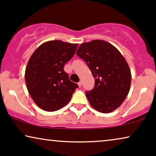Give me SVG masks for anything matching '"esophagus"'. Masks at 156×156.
Masks as SVG:
<instances>
[{
	"instance_id": "1",
	"label": "esophagus",
	"mask_w": 156,
	"mask_h": 156,
	"mask_svg": "<svg viewBox=\"0 0 156 156\" xmlns=\"http://www.w3.org/2000/svg\"><path fill=\"white\" fill-rule=\"evenodd\" d=\"M78 86L80 87H82V82H80L78 83Z\"/></svg>"
}]
</instances>
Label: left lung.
Returning a JSON list of instances; mask_svg holds the SVG:
<instances>
[{
    "mask_svg": "<svg viewBox=\"0 0 156 156\" xmlns=\"http://www.w3.org/2000/svg\"><path fill=\"white\" fill-rule=\"evenodd\" d=\"M76 54L85 61L95 80L94 89L86 92L90 105L104 114L119 108L131 82V70L121 53L109 42L94 40L82 43Z\"/></svg>",
    "mask_w": 156,
    "mask_h": 156,
    "instance_id": "8db88e82",
    "label": "left lung"
}]
</instances>
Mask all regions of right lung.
<instances>
[{
	"mask_svg": "<svg viewBox=\"0 0 156 156\" xmlns=\"http://www.w3.org/2000/svg\"><path fill=\"white\" fill-rule=\"evenodd\" d=\"M78 44L50 40L38 47L31 55L25 79L27 89L38 107L55 112L69 103L78 87L64 70L72 58Z\"/></svg>",
	"mask_w": 156,
	"mask_h": 156,
	"instance_id": "1",
	"label": "right lung"
}]
</instances>
